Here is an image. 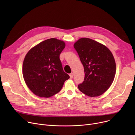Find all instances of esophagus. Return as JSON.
Returning a JSON list of instances; mask_svg holds the SVG:
<instances>
[{
	"mask_svg": "<svg viewBox=\"0 0 135 135\" xmlns=\"http://www.w3.org/2000/svg\"><path fill=\"white\" fill-rule=\"evenodd\" d=\"M69 76H70V78L72 79L73 78V73H70L69 74Z\"/></svg>",
	"mask_w": 135,
	"mask_h": 135,
	"instance_id": "esophagus-1",
	"label": "esophagus"
}]
</instances>
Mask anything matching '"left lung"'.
Masks as SVG:
<instances>
[{
	"instance_id": "obj_1",
	"label": "left lung",
	"mask_w": 135,
	"mask_h": 135,
	"mask_svg": "<svg viewBox=\"0 0 135 135\" xmlns=\"http://www.w3.org/2000/svg\"><path fill=\"white\" fill-rule=\"evenodd\" d=\"M74 47L84 66V81L78 85L83 94L90 97L100 96L107 91L114 79L116 65L109 50L95 40L82 38Z\"/></svg>"
}]
</instances>
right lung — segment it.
Instances as JSON below:
<instances>
[{
  "label": "right lung",
  "instance_id": "1",
  "mask_svg": "<svg viewBox=\"0 0 135 135\" xmlns=\"http://www.w3.org/2000/svg\"><path fill=\"white\" fill-rule=\"evenodd\" d=\"M63 41L51 38L40 42L26 54L22 66L28 88L39 97L57 94L69 75L63 71L60 55L65 47Z\"/></svg>",
  "mask_w": 135,
  "mask_h": 135
}]
</instances>
